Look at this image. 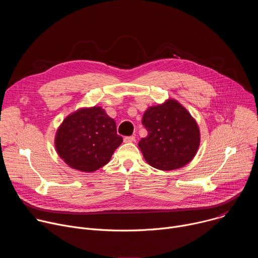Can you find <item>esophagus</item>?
<instances>
[{
	"mask_svg": "<svg viewBox=\"0 0 258 258\" xmlns=\"http://www.w3.org/2000/svg\"><path fill=\"white\" fill-rule=\"evenodd\" d=\"M124 143H131V142H135V137L134 136H130V137H124L123 138Z\"/></svg>",
	"mask_w": 258,
	"mask_h": 258,
	"instance_id": "1",
	"label": "esophagus"
}]
</instances>
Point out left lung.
<instances>
[{"label":"left lung","mask_w":258,"mask_h":258,"mask_svg":"<svg viewBox=\"0 0 258 258\" xmlns=\"http://www.w3.org/2000/svg\"><path fill=\"white\" fill-rule=\"evenodd\" d=\"M142 123L148 136L139 142L144 158L160 170H173L185 166L197 153L200 131L188 110L176 100L146 110Z\"/></svg>","instance_id":"obj_1"}]
</instances>
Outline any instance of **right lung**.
Instances as JSON below:
<instances>
[{
  "label": "right lung",
  "instance_id": "right-lung-1",
  "mask_svg": "<svg viewBox=\"0 0 258 258\" xmlns=\"http://www.w3.org/2000/svg\"><path fill=\"white\" fill-rule=\"evenodd\" d=\"M121 143L114 119L99 106L69 114L55 137L58 155L71 168L83 172H92L107 164Z\"/></svg>",
  "mask_w": 258,
  "mask_h": 258
}]
</instances>
